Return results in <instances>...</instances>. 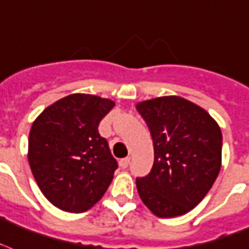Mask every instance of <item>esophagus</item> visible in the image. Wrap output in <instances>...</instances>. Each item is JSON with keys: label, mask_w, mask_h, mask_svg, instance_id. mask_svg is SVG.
Listing matches in <instances>:
<instances>
[{"label": "esophagus", "mask_w": 249, "mask_h": 249, "mask_svg": "<svg viewBox=\"0 0 249 249\" xmlns=\"http://www.w3.org/2000/svg\"><path fill=\"white\" fill-rule=\"evenodd\" d=\"M129 163H130V158H129V157H126V158L120 159V162H119V164H120L121 168H126V167L129 166Z\"/></svg>", "instance_id": "1"}]
</instances>
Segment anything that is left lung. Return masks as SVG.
<instances>
[{
    "mask_svg": "<svg viewBox=\"0 0 249 249\" xmlns=\"http://www.w3.org/2000/svg\"><path fill=\"white\" fill-rule=\"evenodd\" d=\"M150 129L154 164L137 178L138 195L160 218L183 215L200 204L221 170L222 132L204 108L180 96L137 104Z\"/></svg>",
    "mask_w": 249,
    "mask_h": 249,
    "instance_id": "8db88e82",
    "label": "left lung"
}]
</instances>
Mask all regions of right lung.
Masks as SVG:
<instances>
[{
	"label": "right lung",
	"mask_w": 249,
	"mask_h": 249,
	"mask_svg": "<svg viewBox=\"0 0 249 249\" xmlns=\"http://www.w3.org/2000/svg\"><path fill=\"white\" fill-rule=\"evenodd\" d=\"M115 102L89 94H71L45 108L28 137L32 175L51 204L64 212L83 213L109 187L116 159L98 126Z\"/></svg>",
	"instance_id": "right-lung-1"
}]
</instances>
